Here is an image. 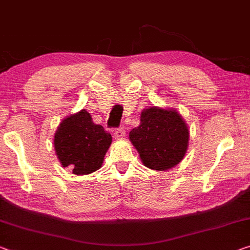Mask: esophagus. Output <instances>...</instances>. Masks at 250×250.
<instances>
[{"mask_svg":"<svg viewBox=\"0 0 250 250\" xmlns=\"http://www.w3.org/2000/svg\"><path fill=\"white\" fill-rule=\"evenodd\" d=\"M125 135H126V133H125L124 127H121V128H117L114 130V137L116 138L117 141L123 140V138L125 137Z\"/></svg>","mask_w":250,"mask_h":250,"instance_id":"esophagus-1","label":"esophagus"}]
</instances>
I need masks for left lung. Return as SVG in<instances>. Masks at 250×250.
<instances>
[{"mask_svg": "<svg viewBox=\"0 0 250 250\" xmlns=\"http://www.w3.org/2000/svg\"><path fill=\"white\" fill-rule=\"evenodd\" d=\"M189 129L175 109L149 107L141 114V124L129 132V141L145 167L165 171L181 162L189 145Z\"/></svg>", "mask_w": 250, "mask_h": 250, "instance_id": "left-lung-1", "label": "left lung"}]
</instances>
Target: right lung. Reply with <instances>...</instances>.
Segmentation results:
<instances>
[{
    "mask_svg": "<svg viewBox=\"0 0 250 250\" xmlns=\"http://www.w3.org/2000/svg\"><path fill=\"white\" fill-rule=\"evenodd\" d=\"M53 144L63 167L74 174L85 175L101 168L112 144V135L102 125H96L86 109H82L60 123Z\"/></svg>",
    "mask_w": 250,
    "mask_h": 250,
    "instance_id": "1",
    "label": "right lung"
}]
</instances>
